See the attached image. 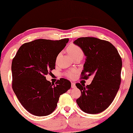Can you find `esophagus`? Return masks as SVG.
I'll return each mask as SVG.
<instances>
[{
	"instance_id": "obj_1",
	"label": "esophagus",
	"mask_w": 133,
	"mask_h": 133,
	"mask_svg": "<svg viewBox=\"0 0 133 133\" xmlns=\"http://www.w3.org/2000/svg\"><path fill=\"white\" fill-rule=\"evenodd\" d=\"M76 87V84L74 82H71V88H75Z\"/></svg>"
}]
</instances>
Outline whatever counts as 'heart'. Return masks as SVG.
Masks as SVG:
<instances>
[{"label":"heart","instance_id":"obj_1","mask_svg":"<svg viewBox=\"0 0 133 133\" xmlns=\"http://www.w3.org/2000/svg\"><path fill=\"white\" fill-rule=\"evenodd\" d=\"M66 51L72 59L77 57H80L82 59L83 57V55H84L82 50L79 46H78L74 44H71L69 45L66 48ZM59 56L60 54H58L57 58H56V61H57ZM76 72L75 70L69 71L66 72L65 73V75H66L67 77L70 78V79H72L74 77V75H75Z\"/></svg>","mask_w":133,"mask_h":133}]
</instances>
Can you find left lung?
Returning <instances> with one entry per match:
<instances>
[{"instance_id":"obj_1","label":"left lung","mask_w":133,"mask_h":133,"mask_svg":"<svg viewBox=\"0 0 133 133\" xmlns=\"http://www.w3.org/2000/svg\"><path fill=\"white\" fill-rule=\"evenodd\" d=\"M74 43L86 56L81 79L93 76L90 85L76 84L81 91L76 102L85 112L100 113L111 105L120 88L122 59L117 49L108 41L86 37L78 38Z\"/></svg>"}]
</instances>
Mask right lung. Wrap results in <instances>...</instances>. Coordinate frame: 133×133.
Listing matches in <instances>:
<instances>
[{"mask_svg": "<svg viewBox=\"0 0 133 133\" xmlns=\"http://www.w3.org/2000/svg\"><path fill=\"white\" fill-rule=\"evenodd\" d=\"M68 41L37 39L25 43L12 59V90L22 105L33 115L52 113L60 96L71 88V82L64 78L54 85L45 77L55 69L57 56Z\"/></svg>", "mask_w": 133, "mask_h": 133, "instance_id": "1", "label": "right lung"}]
</instances>
